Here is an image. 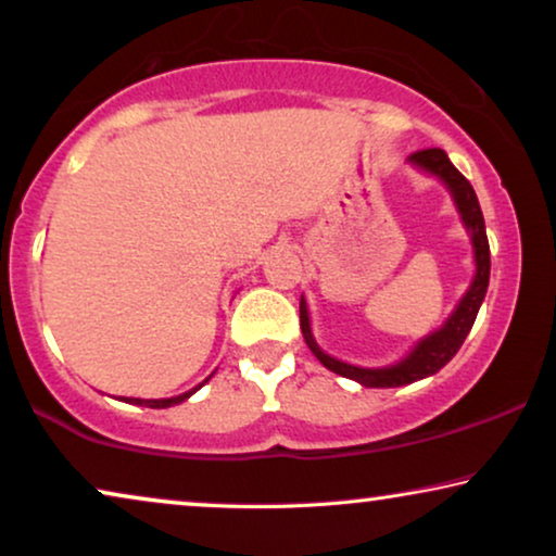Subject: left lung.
Masks as SVG:
<instances>
[{
	"label": "left lung",
	"mask_w": 556,
	"mask_h": 556,
	"mask_svg": "<svg viewBox=\"0 0 556 556\" xmlns=\"http://www.w3.org/2000/svg\"><path fill=\"white\" fill-rule=\"evenodd\" d=\"M408 163L414 165L416 170L427 173V176H434L437 181H442L444 189L450 191L452 204L459 214V222H463L465 232L470 235L475 276L470 280V286H467V291L463 293V299L457 301V306H454L452 314L444 319L442 327L434 329L427 337H421V340L416 342L414 348L399 359V363L383 365V367L352 365V363H344V359L327 355V352H324L314 340L308 304L304 295H301V334H304L308 350L314 352V357L319 359L327 370L342 375V378L355 380V383L365 388H399V386H410L416 383V380L429 378V375H437L454 355H457V350L463 348L465 337L470 334L475 316H478L488 293L490 244H488L485 219H482L478 193H475L470 181H467L463 173L454 168L444 150L439 148L419 150V153L408 155Z\"/></svg>",
	"instance_id": "left-lung-1"
}]
</instances>
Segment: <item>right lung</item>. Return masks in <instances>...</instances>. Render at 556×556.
I'll return each instance as SVG.
<instances>
[{"mask_svg":"<svg viewBox=\"0 0 556 556\" xmlns=\"http://www.w3.org/2000/svg\"><path fill=\"white\" fill-rule=\"evenodd\" d=\"M214 375V372H212ZM212 375H208V378L204 380V383H208V380H212ZM204 383H199L197 388H191V391H186V393H181V395H170V399H125V395H122L119 401H125V403H132V406H148V408H170V406H178V403H184V401H189L193 393L199 391L201 386Z\"/></svg>","mask_w":556,"mask_h":556,"instance_id":"right-lung-1","label":"right lung"}]
</instances>
